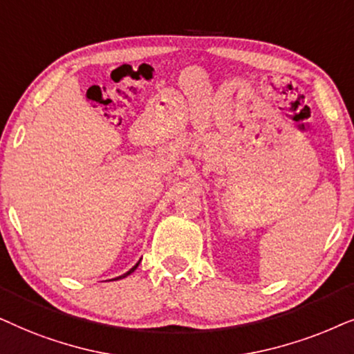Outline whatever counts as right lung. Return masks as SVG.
Returning a JSON list of instances; mask_svg holds the SVG:
<instances>
[{
	"instance_id": "1",
	"label": "right lung",
	"mask_w": 354,
	"mask_h": 354,
	"mask_svg": "<svg viewBox=\"0 0 354 354\" xmlns=\"http://www.w3.org/2000/svg\"><path fill=\"white\" fill-rule=\"evenodd\" d=\"M140 262V261H139ZM139 262L138 263H136V266L133 267V268H131V270L129 272H126V273H122V275L121 277H116V279L115 280H120V279H124V277H128V275H131V273H133L134 270H136V268H138L139 267Z\"/></svg>"
}]
</instances>
